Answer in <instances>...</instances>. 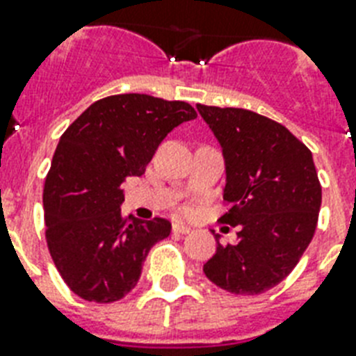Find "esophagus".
Listing matches in <instances>:
<instances>
[{
	"instance_id": "esophagus-1",
	"label": "esophagus",
	"mask_w": 356,
	"mask_h": 356,
	"mask_svg": "<svg viewBox=\"0 0 356 356\" xmlns=\"http://www.w3.org/2000/svg\"><path fill=\"white\" fill-rule=\"evenodd\" d=\"M172 230L175 234H188V232H190V230H192V228L186 227V225H183V223H173Z\"/></svg>"
}]
</instances>
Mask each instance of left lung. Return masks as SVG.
<instances>
[{
    "label": "left lung",
    "instance_id": "1",
    "mask_svg": "<svg viewBox=\"0 0 356 356\" xmlns=\"http://www.w3.org/2000/svg\"><path fill=\"white\" fill-rule=\"evenodd\" d=\"M225 159L223 223L238 241L204 263L212 283L232 294H261L287 278L318 223L322 186L313 153L285 126L241 108L197 104Z\"/></svg>",
    "mask_w": 356,
    "mask_h": 356
}]
</instances>
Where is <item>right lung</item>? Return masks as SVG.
I'll list each match as a JSON object with an SVG mask.
<instances>
[{
    "instance_id": "right-lung-1",
    "label": "right lung",
    "mask_w": 356,
    "mask_h": 356,
    "mask_svg": "<svg viewBox=\"0 0 356 356\" xmlns=\"http://www.w3.org/2000/svg\"><path fill=\"white\" fill-rule=\"evenodd\" d=\"M197 117L186 102L113 95L91 104L54 152L43 188L45 238L58 273L80 298L111 303L138 283L172 223L124 218V183L140 177L164 137Z\"/></svg>"
}]
</instances>
